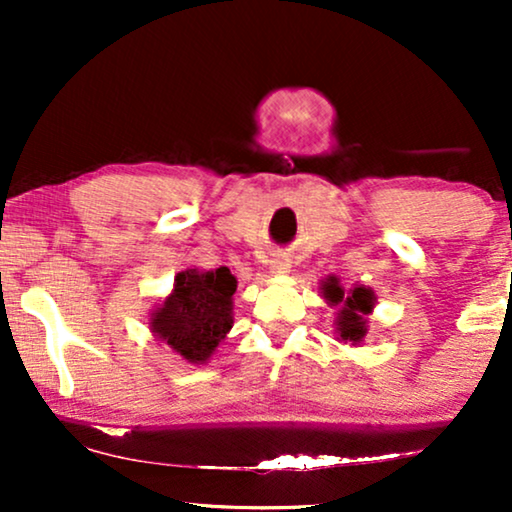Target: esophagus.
<instances>
[{"label":"esophagus","instance_id":"34e87169","mask_svg":"<svg viewBox=\"0 0 512 512\" xmlns=\"http://www.w3.org/2000/svg\"><path fill=\"white\" fill-rule=\"evenodd\" d=\"M289 268H291V261L284 254H277L270 261V270L275 272V275H284V272H289Z\"/></svg>","mask_w":512,"mask_h":512}]
</instances>
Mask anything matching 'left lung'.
Returning a JSON list of instances; mask_svg holds the SVG:
<instances>
[{"label":"left lung","instance_id":"left-lung-1","mask_svg":"<svg viewBox=\"0 0 512 512\" xmlns=\"http://www.w3.org/2000/svg\"><path fill=\"white\" fill-rule=\"evenodd\" d=\"M321 291H324V298L331 305H338V317H335V331H338L342 342H352V345H359V342L366 338L368 333V314L373 312L375 307V293L366 289V286H354L345 293L338 277H328L324 284H321Z\"/></svg>","mask_w":512,"mask_h":512}]
</instances>
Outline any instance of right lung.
<instances>
[{
	"label": "right lung",
	"mask_w": 512,
	"mask_h": 512,
	"mask_svg": "<svg viewBox=\"0 0 512 512\" xmlns=\"http://www.w3.org/2000/svg\"><path fill=\"white\" fill-rule=\"evenodd\" d=\"M235 289L228 268L179 272L172 293L151 314V333L188 363H207L233 328Z\"/></svg>",
	"instance_id": "obj_1"
}]
</instances>
